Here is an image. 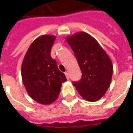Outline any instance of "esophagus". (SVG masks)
Wrapping results in <instances>:
<instances>
[{"label":"esophagus","mask_w":133,"mask_h":133,"mask_svg":"<svg viewBox=\"0 0 133 133\" xmlns=\"http://www.w3.org/2000/svg\"><path fill=\"white\" fill-rule=\"evenodd\" d=\"M65 77H66V78L68 80L69 79V73L68 72H65Z\"/></svg>","instance_id":"34e87169"}]
</instances>
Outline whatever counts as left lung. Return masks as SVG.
I'll use <instances>...</instances> for the list:
<instances>
[{"label": "left lung", "instance_id": "1", "mask_svg": "<svg viewBox=\"0 0 133 133\" xmlns=\"http://www.w3.org/2000/svg\"><path fill=\"white\" fill-rule=\"evenodd\" d=\"M80 66L82 77L73 82L79 94L90 102L98 101L110 85L112 64L110 58L98 41L85 32H78L66 38Z\"/></svg>", "mask_w": 133, "mask_h": 133}]
</instances>
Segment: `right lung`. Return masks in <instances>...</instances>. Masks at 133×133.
<instances>
[{
	"label": "right lung",
	"instance_id": "right-lung-1",
	"mask_svg": "<svg viewBox=\"0 0 133 133\" xmlns=\"http://www.w3.org/2000/svg\"><path fill=\"white\" fill-rule=\"evenodd\" d=\"M56 37L43 35L28 48L21 66L23 83L28 95L42 105L55 102L61 92L62 83L67 81L58 69L50 50Z\"/></svg>",
	"mask_w": 133,
	"mask_h": 133
}]
</instances>
